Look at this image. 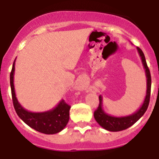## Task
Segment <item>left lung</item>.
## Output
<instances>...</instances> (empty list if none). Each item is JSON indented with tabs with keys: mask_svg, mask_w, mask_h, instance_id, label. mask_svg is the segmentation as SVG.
<instances>
[{
	"mask_svg": "<svg viewBox=\"0 0 159 159\" xmlns=\"http://www.w3.org/2000/svg\"><path fill=\"white\" fill-rule=\"evenodd\" d=\"M137 50L139 52L140 57H141L142 63L143 67L145 69L146 76H147V93H146L145 99L143 101V103L140 107L139 109L133 113L132 115L127 116H121V117H116L112 116L107 114L102 109V97L99 95V104L98 108L94 112V117L96 122L100 125L102 128L109 131H120L127 129L131 127L136 122L144 115L146 111L147 110L149 102H150V97H151V72L147 67V61H146L145 56L143 54V51L139 48L137 47Z\"/></svg>",
	"mask_w": 159,
	"mask_h": 159,
	"instance_id": "1",
	"label": "left lung"
}]
</instances>
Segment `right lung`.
I'll use <instances>...</instances> for the list:
<instances>
[{
  "mask_svg": "<svg viewBox=\"0 0 159 159\" xmlns=\"http://www.w3.org/2000/svg\"><path fill=\"white\" fill-rule=\"evenodd\" d=\"M15 71V60L10 73V86L13 106L17 116L28 126L37 131L46 134H53L60 132L67 126L69 120V111L71 107L64 99L60 101L56 107L44 112H31L20 104L15 93L13 78Z\"/></svg>",
  "mask_w": 159,
  "mask_h": 159,
  "instance_id": "right-lung-1",
  "label": "right lung"
}]
</instances>
